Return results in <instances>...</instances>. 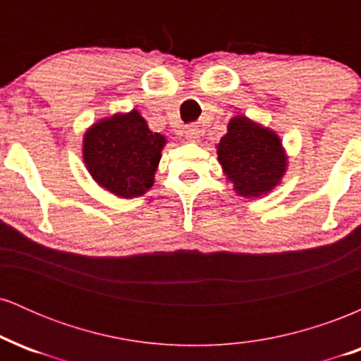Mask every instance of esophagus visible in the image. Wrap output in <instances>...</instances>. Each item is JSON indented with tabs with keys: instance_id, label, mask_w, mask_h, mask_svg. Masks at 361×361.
Listing matches in <instances>:
<instances>
[{
	"instance_id": "1",
	"label": "esophagus",
	"mask_w": 361,
	"mask_h": 361,
	"mask_svg": "<svg viewBox=\"0 0 361 361\" xmlns=\"http://www.w3.org/2000/svg\"><path fill=\"white\" fill-rule=\"evenodd\" d=\"M183 134H185V139L186 140H192V142H197V140L200 139V130H198V128L195 127V126L186 128Z\"/></svg>"
}]
</instances>
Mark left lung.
<instances>
[{
  "label": "left lung",
  "instance_id": "8db88e82",
  "mask_svg": "<svg viewBox=\"0 0 361 361\" xmlns=\"http://www.w3.org/2000/svg\"><path fill=\"white\" fill-rule=\"evenodd\" d=\"M217 156L224 175L241 197L267 195L287 171V154L276 132L243 115L231 118Z\"/></svg>",
  "mask_w": 361,
  "mask_h": 361
}]
</instances>
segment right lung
<instances>
[{
    "mask_svg": "<svg viewBox=\"0 0 361 361\" xmlns=\"http://www.w3.org/2000/svg\"><path fill=\"white\" fill-rule=\"evenodd\" d=\"M164 144L166 137L132 110L93 123L82 139V159L98 185L120 198H134L154 183Z\"/></svg>",
    "mask_w": 361,
    "mask_h": 361,
    "instance_id": "add662e5",
    "label": "right lung"
}]
</instances>
